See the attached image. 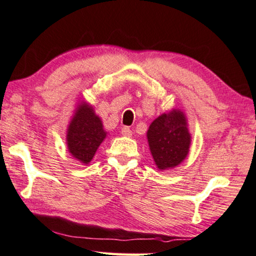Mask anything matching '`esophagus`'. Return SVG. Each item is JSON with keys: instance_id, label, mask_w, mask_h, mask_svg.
<instances>
[{"instance_id": "34e87169", "label": "esophagus", "mask_w": 256, "mask_h": 256, "mask_svg": "<svg viewBox=\"0 0 256 256\" xmlns=\"http://www.w3.org/2000/svg\"><path fill=\"white\" fill-rule=\"evenodd\" d=\"M122 134L125 136V137H131L132 131L128 128V126H124V128H122Z\"/></svg>"}]
</instances>
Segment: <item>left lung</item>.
Listing matches in <instances>:
<instances>
[{
    "label": "left lung",
    "mask_w": 256,
    "mask_h": 256,
    "mask_svg": "<svg viewBox=\"0 0 256 256\" xmlns=\"http://www.w3.org/2000/svg\"><path fill=\"white\" fill-rule=\"evenodd\" d=\"M146 137L152 158L160 171L176 168L188 156L192 137L185 112L180 108H172L156 118Z\"/></svg>",
    "instance_id": "8db88e82"
}]
</instances>
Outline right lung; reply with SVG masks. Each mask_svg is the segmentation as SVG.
<instances>
[{
	"mask_svg": "<svg viewBox=\"0 0 256 256\" xmlns=\"http://www.w3.org/2000/svg\"><path fill=\"white\" fill-rule=\"evenodd\" d=\"M108 132L92 105L80 100L66 128L68 151L77 162L88 165L96 154Z\"/></svg>",
	"mask_w": 256,
	"mask_h": 256,
	"instance_id": "right-lung-1",
	"label": "right lung"
}]
</instances>
